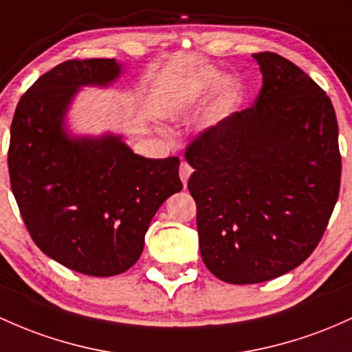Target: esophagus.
I'll return each mask as SVG.
<instances>
[{"label": "esophagus", "instance_id": "esophagus-1", "mask_svg": "<svg viewBox=\"0 0 352 352\" xmlns=\"http://www.w3.org/2000/svg\"><path fill=\"white\" fill-rule=\"evenodd\" d=\"M190 173H192V167H190V165H188L185 160L180 162L179 175H180V180H182L184 185H187V180H188V177H190Z\"/></svg>", "mask_w": 352, "mask_h": 352}]
</instances>
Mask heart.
Segmentation results:
<instances>
[{
    "instance_id": "obj_1",
    "label": "heart",
    "mask_w": 352,
    "mask_h": 352,
    "mask_svg": "<svg viewBox=\"0 0 352 352\" xmlns=\"http://www.w3.org/2000/svg\"><path fill=\"white\" fill-rule=\"evenodd\" d=\"M222 73L217 72L215 68H202L188 80L187 85H185V90L182 91V95H180V102H182L184 105H187V103H192L195 102V100L202 98V96L214 91L215 88L222 83ZM235 96H237V87L229 85V87L223 90L222 96H220V103H222L223 107L229 105V103L234 102Z\"/></svg>"
}]
</instances>
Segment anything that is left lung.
<instances>
[{
  "label": "left lung",
  "mask_w": 352,
  "mask_h": 352,
  "mask_svg": "<svg viewBox=\"0 0 352 352\" xmlns=\"http://www.w3.org/2000/svg\"><path fill=\"white\" fill-rule=\"evenodd\" d=\"M252 56L264 78L254 105L199 132L185 148L200 256L229 284L264 283L302 264L341 187L329 96L284 56Z\"/></svg>",
  "instance_id": "left-lung-1"
}]
</instances>
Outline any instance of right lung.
<instances>
[{
    "label": "right lung",
    "mask_w": 352,
    "mask_h": 352,
    "mask_svg": "<svg viewBox=\"0 0 352 352\" xmlns=\"http://www.w3.org/2000/svg\"><path fill=\"white\" fill-rule=\"evenodd\" d=\"M115 58L68 60L19 98L11 122V190L33 242L65 267L94 277L129 270L158 207L182 190L179 157L135 155L118 137L72 138L61 122L82 85H108Z\"/></svg>",
    "instance_id": "add662e5"
}]
</instances>
